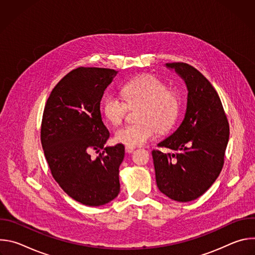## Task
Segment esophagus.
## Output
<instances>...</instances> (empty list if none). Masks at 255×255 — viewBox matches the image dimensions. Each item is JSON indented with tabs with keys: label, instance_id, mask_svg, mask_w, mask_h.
I'll use <instances>...</instances> for the list:
<instances>
[{
	"label": "esophagus",
	"instance_id": "obj_1",
	"mask_svg": "<svg viewBox=\"0 0 255 255\" xmlns=\"http://www.w3.org/2000/svg\"><path fill=\"white\" fill-rule=\"evenodd\" d=\"M125 150H126V152H128V153H132V152L135 150V147H133V146H126V147H125Z\"/></svg>",
	"mask_w": 255,
	"mask_h": 255
}]
</instances>
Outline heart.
Masks as SVG:
<instances>
[{"mask_svg":"<svg viewBox=\"0 0 255 255\" xmlns=\"http://www.w3.org/2000/svg\"><path fill=\"white\" fill-rule=\"evenodd\" d=\"M122 96L127 105L119 96L108 95L103 102V113L109 122L117 125L124 119L127 106H139L138 123L125 125L115 133L116 141L127 146L145 144L153 137L155 129L160 133L166 132L178 117V96L153 76H142L128 82L122 88Z\"/></svg>","mask_w":255,"mask_h":255,"instance_id":"obj_1","label":"heart"}]
</instances>
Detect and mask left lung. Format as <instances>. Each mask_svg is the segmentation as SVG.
I'll return each mask as SVG.
<instances>
[{
    "label": "left lung",
    "mask_w": 255,
    "mask_h": 255,
    "mask_svg": "<svg viewBox=\"0 0 255 255\" xmlns=\"http://www.w3.org/2000/svg\"><path fill=\"white\" fill-rule=\"evenodd\" d=\"M184 80L187 109L178 128L157 145L171 150L152 151L156 185L171 200L201 197L219 176L229 139V124L221 100L201 72L184 62L166 63Z\"/></svg>",
    "instance_id": "8db88e82"
}]
</instances>
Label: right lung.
Returning <instances> with one entry per match:
<instances>
[{
    "mask_svg": "<svg viewBox=\"0 0 255 255\" xmlns=\"http://www.w3.org/2000/svg\"><path fill=\"white\" fill-rule=\"evenodd\" d=\"M118 71L79 67L52 90L43 112L41 143L52 176L77 202L105 205L120 193L119 166L124 145L105 144L110 136L102 121L100 104ZM104 150L96 159L91 151Z\"/></svg>",
    "mask_w": 255,
    "mask_h": 255,
    "instance_id": "right-lung-1",
    "label": "right lung"
}]
</instances>
